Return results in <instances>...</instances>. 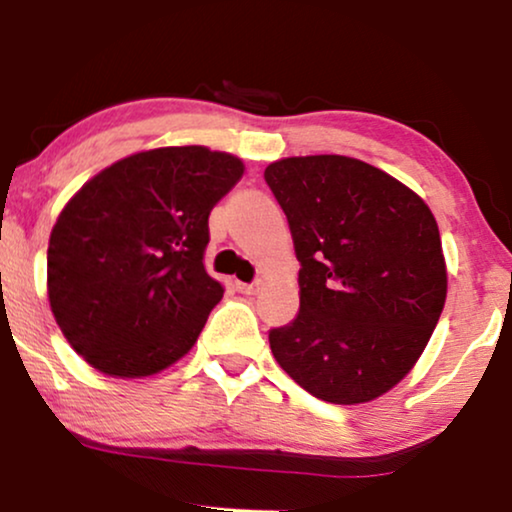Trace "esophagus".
<instances>
[{
    "mask_svg": "<svg viewBox=\"0 0 512 512\" xmlns=\"http://www.w3.org/2000/svg\"><path fill=\"white\" fill-rule=\"evenodd\" d=\"M260 286H262V279L250 281V284H245V281H238V291L245 293V296H255V293L260 291Z\"/></svg>",
    "mask_w": 512,
    "mask_h": 512,
    "instance_id": "obj_1",
    "label": "esophagus"
}]
</instances>
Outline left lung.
<instances>
[{
	"mask_svg": "<svg viewBox=\"0 0 512 512\" xmlns=\"http://www.w3.org/2000/svg\"><path fill=\"white\" fill-rule=\"evenodd\" d=\"M301 262V308L269 330L281 368L332 404L380 397L409 373L443 313L438 223L402 182L346 156L264 170Z\"/></svg>",
	"mask_w": 512,
	"mask_h": 512,
	"instance_id": "1",
	"label": "left lung"
}]
</instances>
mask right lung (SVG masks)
Listing matches in <instances>:
<instances>
[{"label": "right lung", "mask_w": 512, "mask_h": 512, "mask_svg": "<svg viewBox=\"0 0 512 512\" xmlns=\"http://www.w3.org/2000/svg\"><path fill=\"white\" fill-rule=\"evenodd\" d=\"M243 170L231 154L168 146L122 158L69 199L50 236L48 296L76 354L139 378L192 349L223 296L204 267L209 214Z\"/></svg>", "instance_id": "right-lung-1"}]
</instances>
